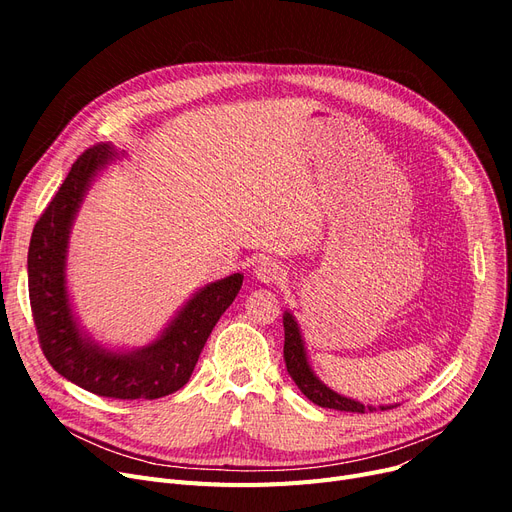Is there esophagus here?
Masks as SVG:
<instances>
[{
  "label": "esophagus",
  "mask_w": 512,
  "mask_h": 512,
  "mask_svg": "<svg viewBox=\"0 0 512 512\" xmlns=\"http://www.w3.org/2000/svg\"><path fill=\"white\" fill-rule=\"evenodd\" d=\"M255 278L263 284H280L286 280V270L276 261H261L255 267Z\"/></svg>",
  "instance_id": "obj_1"
}]
</instances>
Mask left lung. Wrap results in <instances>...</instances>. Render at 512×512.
<instances>
[{"mask_svg":"<svg viewBox=\"0 0 512 512\" xmlns=\"http://www.w3.org/2000/svg\"><path fill=\"white\" fill-rule=\"evenodd\" d=\"M284 361H286V369L290 373V378L294 380V384L299 386V390L311 400L315 402L317 407L324 409H334V411H346V413H367V411H378L375 407H365L361 405L359 400L346 398L334 390H330L326 384H321L315 373L309 367L307 361V353H305V344L299 332L297 321L286 311L284 313ZM382 411L392 409V407H380Z\"/></svg>","mask_w":512,"mask_h":512,"instance_id":"obj_1","label":"left lung"}]
</instances>
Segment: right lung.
I'll use <instances>...</instances> for the list:
<instances>
[{"label":"right lung","instance_id":"obj_1","mask_svg":"<svg viewBox=\"0 0 512 512\" xmlns=\"http://www.w3.org/2000/svg\"><path fill=\"white\" fill-rule=\"evenodd\" d=\"M110 157L112 147L103 143L78 155L37 220L29 247L31 311L45 359L66 380L105 398L155 400L191 378L213 326L236 299L242 276L232 274L201 288L166 332L141 351H105L83 336L66 292L68 234L91 178Z\"/></svg>","mask_w":512,"mask_h":512}]
</instances>
